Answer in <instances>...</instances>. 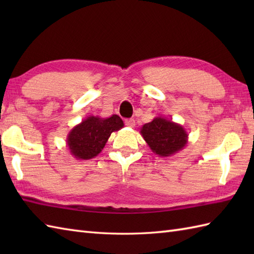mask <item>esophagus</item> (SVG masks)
<instances>
[{
  "label": "esophagus",
  "instance_id": "1",
  "mask_svg": "<svg viewBox=\"0 0 254 254\" xmlns=\"http://www.w3.org/2000/svg\"><path fill=\"white\" fill-rule=\"evenodd\" d=\"M126 126L130 127H135V120H134V119H127Z\"/></svg>",
  "mask_w": 254,
  "mask_h": 254
}]
</instances>
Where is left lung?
<instances>
[{
	"label": "left lung",
	"instance_id": "1",
	"mask_svg": "<svg viewBox=\"0 0 254 254\" xmlns=\"http://www.w3.org/2000/svg\"><path fill=\"white\" fill-rule=\"evenodd\" d=\"M141 134L149 148L160 157H169L187 146L186 128L165 117H156L141 127Z\"/></svg>",
	"mask_w": 254,
	"mask_h": 254
}]
</instances>
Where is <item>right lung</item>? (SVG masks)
I'll list each match as a JSON object with an SVG mask.
<instances>
[{"mask_svg": "<svg viewBox=\"0 0 254 254\" xmlns=\"http://www.w3.org/2000/svg\"><path fill=\"white\" fill-rule=\"evenodd\" d=\"M123 127L122 119L118 115L108 118L87 117L67 134L66 145L69 153L79 160L94 158L104 149L111 133Z\"/></svg>", "mask_w": 254, "mask_h": 254, "instance_id": "add662e5", "label": "right lung"}]
</instances>
